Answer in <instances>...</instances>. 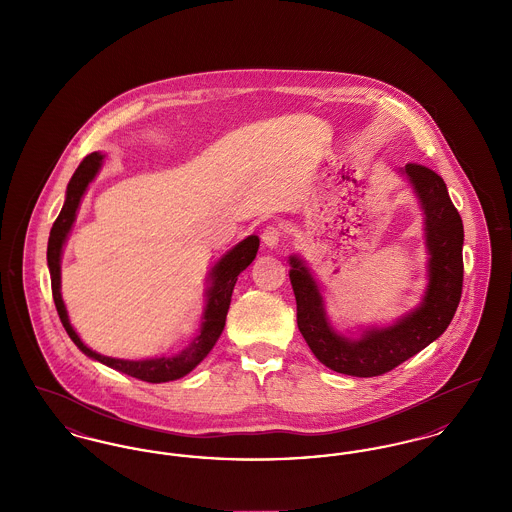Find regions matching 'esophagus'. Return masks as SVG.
<instances>
[{
    "mask_svg": "<svg viewBox=\"0 0 512 512\" xmlns=\"http://www.w3.org/2000/svg\"><path fill=\"white\" fill-rule=\"evenodd\" d=\"M279 240H281V229L279 227H266L264 229V233H262V242L268 246V248H275L277 244H279Z\"/></svg>",
    "mask_w": 512,
    "mask_h": 512,
    "instance_id": "obj_1",
    "label": "esophagus"
}]
</instances>
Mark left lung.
<instances>
[{
	"instance_id": "left-lung-1",
	"label": "left lung",
	"mask_w": 512,
	"mask_h": 512,
	"mask_svg": "<svg viewBox=\"0 0 512 512\" xmlns=\"http://www.w3.org/2000/svg\"><path fill=\"white\" fill-rule=\"evenodd\" d=\"M408 178L421 211L427 246V287L421 303L390 326H367L359 336H345L330 324L322 289L307 262L289 256V279L297 301V326L314 357L328 369L349 376H378L392 371L437 340L448 328L464 279V225L437 172L409 163Z\"/></svg>"
}]
</instances>
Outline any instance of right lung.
<instances>
[{
    "label": "right lung",
    "instance_id": "obj_1",
    "mask_svg": "<svg viewBox=\"0 0 512 512\" xmlns=\"http://www.w3.org/2000/svg\"><path fill=\"white\" fill-rule=\"evenodd\" d=\"M103 161L104 155L99 151L87 155L81 161V165L77 167V171L73 172V176L69 180L64 207H62L58 219L52 225L46 260H48V270H50V279H52L54 305H56V310L60 314V320H62L69 338L87 357L103 363L114 371H120L124 375L134 376V378L145 380V382H153V384L182 378V376L188 375L190 371H194L204 361L205 357L209 355V351L213 349V345L219 340V336L225 328V320H227V312H229V305H231V295H233L235 283L239 279L240 272H244L252 264V260L256 258L260 239L256 235H250V237L240 240L237 246H233L229 252H225L215 262V266L209 270L202 326L198 330V336L192 340V343L186 349H182L176 355H167V357L163 355V357H151V359H139V361L101 355V353L93 351L91 347H87L77 336L73 326L69 324L68 310H66L64 299H62V252H64L69 231L75 223L81 200H83L89 184L95 180V176L101 171Z\"/></svg>",
    "mask_w": 512,
    "mask_h": 512
}]
</instances>
